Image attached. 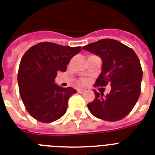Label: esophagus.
I'll list each match as a JSON object with an SVG mask.
<instances>
[{"label": "esophagus", "mask_w": 155, "mask_h": 155, "mask_svg": "<svg viewBox=\"0 0 155 155\" xmlns=\"http://www.w3.org/2000/svg\"><path fill=\"white\" fill-rule=\"evenodd\" d=\"M87 90L85 88H80V89H78V92L80 93V94H83V93L85 92Z\"/></svg>", "instance_id": "obj_1"}]
</instances>
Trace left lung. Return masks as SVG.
<instances>
[{"mask_svg": "<svg viewBox=\"0 0 155 155\" xmlns=\"http://www.w3.org/2000/svg\"><path fill=\"white\" fill-rule=\"evenodd\" d=\"M83 49L102 60L101 73L95 86L104 87L110 83L111 87L105 96L95 91V98L87 104L88 110L102 120H121L131 111L140 95L143 71L139 58L131 48L112 39L88 44Z\"/></svg>", "mask_w": 155, "mask_h": 155, "instance_id": "8db88e82", "label": "left lung"}]
</instances>
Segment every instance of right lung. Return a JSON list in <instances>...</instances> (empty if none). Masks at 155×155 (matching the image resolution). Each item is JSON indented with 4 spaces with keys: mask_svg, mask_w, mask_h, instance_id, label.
<instances>
[{
    "mask_svg": "<svg viewBox=\"0 0 155 155\" xmlns=\"http://www.w3.org/2000/svg\"><path fill=\"white\" fill-rule=\"evenodd\" d=\"M81 47L62 46L42 42L30 48L21 58L17 80L21 97L26 110L34 119L51 123L66 113L72 87L55 83L58 72H64L71 58Z\"/></svg>",
    "mask_w": 155,
    "mask_h": 155,
    "instance_id": "right-lung-1",
    "label": "right lung"
}]
</instances>
